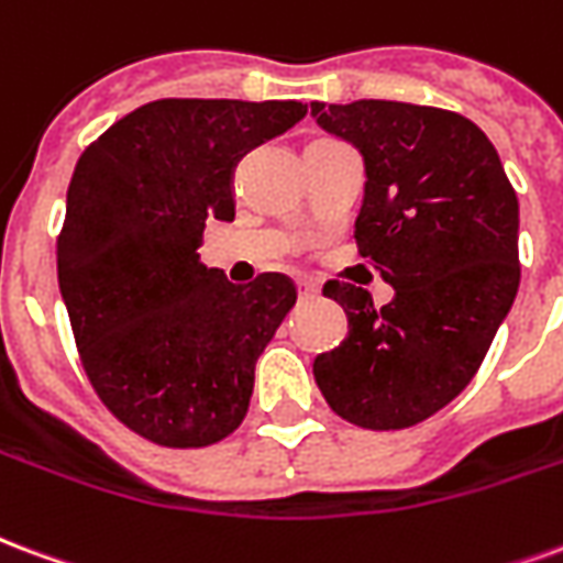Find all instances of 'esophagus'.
Returning a JSON list of instances; mask_svg holds the SVG:
<instances>
[{
  "label": "esophagus",
  "instance_id": "obj_1",
  "mask_svg": "<svg viewBox=\"0 0 563 563\" xmlns=\"http://www.w3.org/2000/svg\"><path fill=\"white\" fill-rule=\"evenodd\" d=\"M297 287H299V299H314L318 294H321V287L314 285L311 278H299Z\"/></svg>",
  "mask_w": 563,
  "mask_h": 563
}]
</instances>
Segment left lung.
Instances as JSON below:
<instances>
[{
  "instance_id": "obj_1",
  "label": "left lung",
  "mask_w": 563,
  "mask_h": 563,
  "mask_svg": "<svg viewBox=\"0 0 563 563\" xmlns=\"http://www.w3.org/2000/svg\"><path fill=\"white\" fill-rule=\"evenodd\" d=\"M311 117L363 155L360 254L396 297L330 282L344 342L314 360L342 420L387 432L441 411L477 375L519 290V200L498 152L453 110L363 98L311 101Z\"/></svg>"
}]
</instances>
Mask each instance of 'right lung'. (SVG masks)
I'll list each match as a JSON object with an SVG mask.
<instances>
[{
  "label": "right lung",
  "instance_id": "1",
  "mask_svg": "<svg viewBox=\"0 0 563 563\" xmlns=\"http://www.w3.org/2000/svg\"><path fill=\"white\" fill-rule=\"evenodd\" d=\"M302 117L299 101L162 98L74 167L56 245L74 342L98 399L152 444H216L249 411L297 287L278 273L231 285L197 249L207 221H233L236 162Z\"/></svg>",
  "mask_w": 563,
  "mask_h": 563
}]
</instances>
